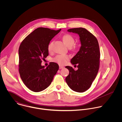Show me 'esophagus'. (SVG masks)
Listing matches in <instances>:
<instances>
[{
    "label": "esophagus",
    "mask_w": 122,
    "mask_h": 122,
    "mask_svg": "<svg viewBox=\"0 0 122 122\" xmlns=\"http://www.w3.org/2000/svg\"><path fill=\"white\" fill-rule=\"evenodd\" d=\"M64 67V66H59V69H62V68H63Z\"/></svg>",
    "instance_id": "34e87169"
}]
</instances>
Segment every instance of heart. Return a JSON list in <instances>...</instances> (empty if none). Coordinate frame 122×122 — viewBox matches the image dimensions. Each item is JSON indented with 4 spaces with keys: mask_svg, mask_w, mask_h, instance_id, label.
I'll use <instances>...</instances> for the list:
<instances>
[{
    "mask_svg": "<svg viewBox=\"0 0 122 122\" xmlns=\"http://www.w3.org/2000/svg\"><path fill=\"white\" fill-rule=\"evenodd\" d=\"M63 40L66 45L69 48L71 47L75 43V40L74 38L71 35L66 34L63 37ZM53 45V42H51L48 46V49L49 51H51L52 50V47ZM69 56L66 55H59L56 56L54 58V61L57 62L60 65H65L69 59Z\"/></svg>",
    "mask_w": 122,
    "mask_h": 122,
    "instance_id": "b5f03b06",
    "label": "heart"
}]
</instances>
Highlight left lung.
<instances>
[{
    "label": "left lung",
    "instance_id": "obj_1",
    "mask_svg": "<svg viewBox=\"0 0 122 122\" xmlns=\"http://www.w3.org/2000/svg\"><path fill=\"white\" fill-rule=\"evenodd\" d=\"M67 31L78 34L81 46L78 53L71 59L72 65L77 64L78 69L75 71L71 66H66L69 74L66 78V81L74 91L84 92L90 87L98 71L100 59L98 42L97 38L85 28H71Z\"/></svg>",
    "mask_w": 122,
    "mask_h": 122
}]
</instances>
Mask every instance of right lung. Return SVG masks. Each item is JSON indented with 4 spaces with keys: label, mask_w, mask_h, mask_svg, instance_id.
<instances>
[{
    "label": "right lung",
    "mask_w": 122,
    "mask_h": 122,
    "mask_svg": "<svg viewBox=\"0 0 122 122\" xmlns=\"http://www.w3.org/2000/svg\"><path fill=\"white\" fill-rule=\"evenodd\" d=\"M61 29L57 30L39 27L23 41L19 48V71L20 77L30 90L39 92L51 84L59 66L51 62L46 68L41 66L42 60L49 55L48 45Z\"/></svg>",
    "instance_id": "obj_1"
}]
</instances>
